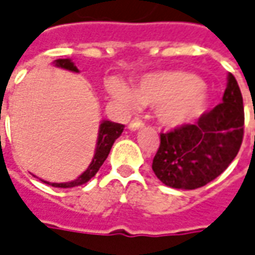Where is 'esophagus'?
<instances>
[{
    "label": "esophagus",
    "mask_w": 255,
    "mask_h": 255,
    "mask_svg": "<svg viewBox=\"0 0 255 255\" xmlns=\"http://www.w3.org/2000/svg\"><path fill=\"white\" fill-rule=\"evenodd\" d=\"M143 127V123L141 120H132L129 123V126L128 128L131 129V131H135V129H138V128H142Z\"/></svg>",
    "instance_id": "1"
}]
</instances>
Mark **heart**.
<instances>
[{
    "mask_svg": "<svg viewBox=\"0 0 255 255\" xmlns=\"http://www.w3.org/2000/svg\"><path fill=\"white\" fill-rule=\"evenodd\" d=\"M107 89L128 107H155L157 121L166 128H180L197 120L208 103L204 82L187 71H160L148 74L131 89L119 78H110Z\"/></svg>",
    "mask_w": 255,
    "mask_h": 255,
    "instance_id": "obj_1",
    "label": "heart"
}]
</instances>
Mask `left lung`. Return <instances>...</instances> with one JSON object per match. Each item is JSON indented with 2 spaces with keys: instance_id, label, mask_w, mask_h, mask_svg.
I'll return each mask as SVG.
<instances>
[{
  "instance_id": "1",
  "label": "left lung",
  "mask_w": 255,
  "mask_h": 255,
  "mask_svg": "<svg viewBox=\"0 0 255 255\" xmlns=\"http://www.w3.org/2000/svg\"><path fill=\"white\" fill-rule=\"evenodd\" d=\"M222 100L194 124L160 134L152 170L163 184L181 190L200 188L233 162L243 141L244 107L232 74Z\"/></svg>"
}]
</instances>
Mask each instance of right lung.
I'll return each mask as SVG.
<instances>
[{"mask_svg":"<svg viewBox=\"0 0 255 255\" xmlns=\"http://www.w3.org/2000/svg\"><path fill=\"white\" fill-rule=\"evenodd\" d=\"M54 65L55 67H60V68L72 71V72H79L77 67H75V64L71 61L69 58L55 60ZM123 129H124L123 124L113 123V121L109 120H103L100 123V127H99V135L98 142H96V149H95V156L92 159L89 167L77 180H72V181H68V183H50V181H44V180H41V181L53 187H58V188H71V187L85 184L86 181H89L98 173L100 166L105 163V160L107 159L109 153H110V149L113 146L114 141L120 136Z\"/></svg>","mask_w":255,"mask_h":255,"instance_id":"right-lung-1","label":"right lung"}]
</instances>
